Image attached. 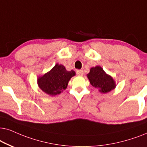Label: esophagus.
<instances>
[{
    "mask_svg": "<svg viewBox=\"0 0 147 147\" xmlns=\"http://www.w3.org/2000/svg\"><path fill=\"white\" fill-rule=\"evenodd\" d=\"M78 76H83V70H77L76 72Z\"/></svg>",
    "mask_w": 147,
    "mask_h": 147,
    "instance_id": "obj_1",
    "label": "esophagus"
}]
</instances>
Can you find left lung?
Wrapping results in <instances>:
<instances>
[{"label": "left lung", "instance_id": "1", "mask_svg": "<svg viewBox=\"0 0 147 147\" xmlns=\"http://www.w3.org/2000/svg\"><path fill=\"white\" fill-rule=\"evenodd\" d=\"M87 77L91 85L101 93H108L116 86L112 78L107 75L100 66L91 68Z\"/></svg>", "mask_w": 147, "mask_h": 147}]
</instances>
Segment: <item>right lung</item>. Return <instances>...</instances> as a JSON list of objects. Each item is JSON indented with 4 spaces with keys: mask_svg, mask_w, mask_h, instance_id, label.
<instances>
[{
    "mask_svg": "<svg viewBox=\"0 0 147 147\" xmlns=\"http://www.w3.org/2000/svg\"><path fill=\"white\" fill-rule=\"evenodd\" d=\"M75 75V71H67L63 65L57 64L50 72L39 78L38 85L48 95H56L67 87L70 78Z\"/></svg>",
    "mask_w": 147,
    "mask_h": 147,
    "instance_id": "obj_1",
    "label": "right lung"
}]
</instances>
